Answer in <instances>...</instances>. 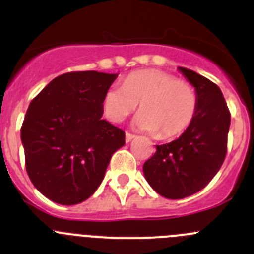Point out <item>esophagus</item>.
I'll return each mask as SVG.
<instances>
[{
	"label": "esophagus",
	"instance_id": "1",
	"mask_svg": "<svg viewBox=\"0 0 254 254\" xmlns=\"http://www.w3.org/2000/svg\"><path fill=\"white\" fill-rule=\"evenodd\" d=\"M136 137L133 133H129V132H126V142H129V141H132L133 138Z\"/></svg>",
	"mask_w": 254,
	"mask_h": 254
}]
</instances>
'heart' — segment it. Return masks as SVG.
<instances>
[{"mask_svg":"<svg viewBox=\"0 0 254 254\" xmlns=\"http://www.w3.org/2000/svg\"><path fill=\"white\" fill-rule=\"evenodd\" d=\"M140 105L136 123L160 140L178 137L190 128L197 113V94L187 81L160 69L129 73L123 87L112 86L103 96V113L121 123Z\"/></svg>","mask_w":254,"mask_h":254,"instance_id":"b5f03b06","label":"heart"}]
</instances>
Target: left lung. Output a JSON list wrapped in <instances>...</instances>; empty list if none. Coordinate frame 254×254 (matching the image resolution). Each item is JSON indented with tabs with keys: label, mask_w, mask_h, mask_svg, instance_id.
I'll use <instances>...</instances> for the list:
<instances>
[{
	"label": "left lung",
	"mask_w": 254,
	"mask_h": 254,
	"mask_svg": "<svg viewBox=\"0 0 254 254\" xmlns=\"http://www.w3.org/2000/svg\"><path fill=\"white\" fill-rule=\"evenodd\" d=\"M197 93V113L177 140L156 145L143 174L160 196L172 199L196 193L211 182L228 151L230 111L220 87L192 69L179 67Z\"/></svg>",
	"instance_id": "obj_1"
}]
</instances>
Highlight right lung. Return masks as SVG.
Wrapping results in <instances>:
<instances>
[{
	"mask_svg": "<svg viewBox=\"0 0 254 254\" xmlns=\"http://www.w3.org/2000/svg\"><path fill=\"white\" fill-rule=\"evenodd\" d=\"M118 75L75 71L31 100L21 126L25 167L40 193L60 205L87 199L104 178L125 131L103 116V96Z\"/></svg>",
	"mask_w": 254,
	"mask_h": 254,
	"instance_id": "right-lung-1",
	"label": "right lung"
}]
</instances>
